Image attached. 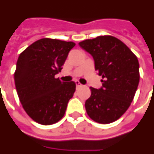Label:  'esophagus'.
I'll list each match as a JSON object with an SVG mask.
<instances>
[{"label":"esophagus","instance_id":"esophagus-1","mask_svg":"<svg viewBox=\"0 0 154 154\" xmlns=\"http://www.w3.org/2000/svg\"><path fill=\"white\" fill-rule=\"evenodd\" d=\"M75 85H76V87L78 88V87H80V86H82V85L79 83V82L78 81V80H76L75 81Z\"/></svg>","mask_w":154,"mask_h":154}]
</instances>
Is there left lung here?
<instances>
[{"label": "left lung", "instance_id": "8db88e82", "mask_svg": "<svg viewBox=\"0 0 154 154\" xmlns=\"http://www.w3.org/2000/svg\"><path fill=\"white\" fill-rule=\"evenodd\" d=\"M79 45L93 57L95 69L102 76L103 86L91 87L85 102L88 116L100 124L118 120L131 106L140 82V65L136 56L115 37L99 36Z\"/></svg>", "mask_w": 154, "mask_h": 154}]
</instances>
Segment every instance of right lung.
<instances>
[{"label":"right lung","instance_id":"1","mask_svg":"<svg viewBox=\"0 0 154 154\" xmlns=\"http://www.w3.org/2000/svg\"><path fill=\"white\" fill-rule=\"evenodd\" d=\"M73 42L42 38L20 54L14 72L18 96L28 115L39 124L57 123L66 112L75 91L74 81H60V72Z\"/></svg>","mask_w":154,"mask_h":154}]
</instances>
